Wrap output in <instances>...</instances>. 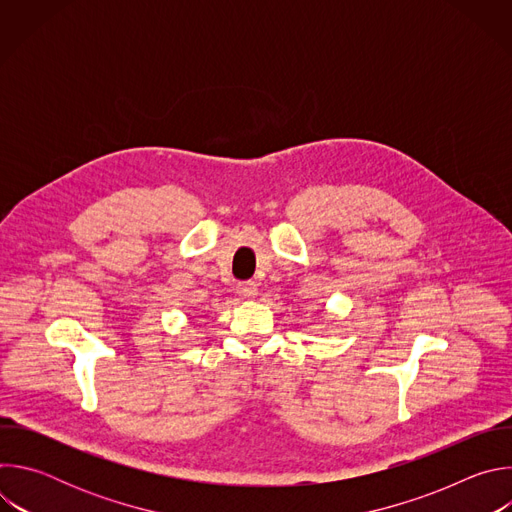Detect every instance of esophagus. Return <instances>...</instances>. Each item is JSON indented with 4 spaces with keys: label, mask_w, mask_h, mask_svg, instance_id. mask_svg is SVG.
<instances>
[{
    "label": "esophagus",
    "mask_w": 512,
    "mask_h": 512,
    "mask_svg": "<svg viewBox=\"0 0 512 512\" xmlns=\"http://www.w3.org/2000/svg\"><path fill=\"white\" fill-rule=\"evenodd\" d=\"M237 294L241 296V300H253L257 296V283L253 281H243L237 285Z\"/></svg>",
    "instance_id": "esophagus-1"
}]
</instances>
